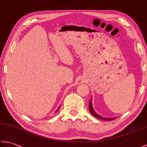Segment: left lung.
Here are the masks:
<instances>
[{
  "label": "left lung",
  "instance_id": "obj_1",
  "mask_svg": "<svg viewBox=\"0 0 147 147\" xmlns=\"http://www.w3.org/2000/svg\"><path fill=\"white\" fill-rule=\"evenodd\" d=\"M89 110H90V112L91 113V114L92 115H93L94 117H96L99 119H101V120H106V121H111V120H114V119H115L117 117H113V118H105V117H101V116L99 115L98 113H96V112H95V111L93 109V105H92V96L91 98V100L90 101L89 103Z\"/></svg>",
  "mask_w": 147,
  "mask_h": 147
}]
</instances>
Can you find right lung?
<instances>
[{"label": "right lung", "instance_id": "obj_1", "mask_svg": "<svg viewBox=\"0 0 147 147\" xmlns=\"http://www.w3.org/2000/svg\"><path fill=\"white\" fill-rule=\"evenodd\" d=\"M59 107H58V108H57V110H56V111H55V113H56V112H57V110H59Z\"/></svg>", "mask_w": 147, "mask_h": 147}]
</instances>
